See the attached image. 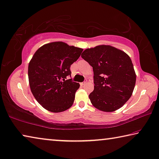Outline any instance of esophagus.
<instances>
[{
  "mask_svg": "<svg viewBox=\"0 0 159 159\" xmlns=\"http://www.w3.org/2000/svg\"><path fill=\"white\" fill-rule=\"evenodd\" d=\"M80 86H84V85H86V81H84V82H83V83H80Z\"/></svg>",
  "mask_w": 159,
  "mask_h": 159,
  "instance_id": "esophagus-1",
  "label": "esophagus"
}]
</instances>
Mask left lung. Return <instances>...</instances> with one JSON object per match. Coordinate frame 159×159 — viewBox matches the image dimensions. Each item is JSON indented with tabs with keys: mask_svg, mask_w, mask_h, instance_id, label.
Masks as SVG:
<instances>
[{
	"mask_svg": "<svg viewBox=\"0 0 159 159\" xmlns=\"http://www.w3.org/2000/svg\"><path fill=\"white\" fill-rule=\"evenodd\" d=\"M81 57L93 67L94 90L90 101L97 109L113 112L131 98L136 75L131 59L124 51L108 45L87 48Z\"/></svg>",
	"mask_w": 159,
	"mask_h": 159,
	"instance_id": "1",
	"label": "left lung"
}]
</instances>
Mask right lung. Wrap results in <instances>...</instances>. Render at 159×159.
Listing matches in <instances>:
<instances>
[{"label": "right lung", "instance_id": "obj_1", "mask_svg": "<svg viewBox=\"0 0 159 159\" xmlns=\"http://www.w3.org/2000/svg\"><path fill=\"white\" fill-rule=\"evenodd\" d=\"M83 50L56 41L40 47L33 56L28 70L30 89L45 109L59 113L71 107L80 84L66 79Z\"/></svg>", "mask_w": 159, "mask_h": 159}]
</instances>
